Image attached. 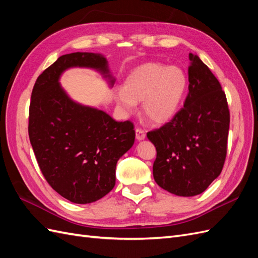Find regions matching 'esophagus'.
Segmentation results:
<instances>
[{"instance_id": "34e87169", "label": "esophagus", "mask_w": 258, "mask_h": 258, "mask_svg": "<svg viewBox=\"0 0 258 258\" xmlns=\"http://www.w3.org/2000/svg\"><path fill=\"white\" fill-rule=\"evenodd\" d=\"M135 133H136V140L137 141H143L145 140V137H146V134H145V132L141 128H136L135 130Z\"/></svg>"}]
</instances>
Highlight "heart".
<instances>
[{"label": "heart", "mask_w": 258, "mask_h": 258, "mask_svg": "<svg viewBox=\"0 0 258 258\" xmlns=\"http://www.w3.org/2000/svg\"><path fill=\"white\" fill-rule=\"evenodd\" d=\"M188 78L179 66L160 63H146L131 72L124 87L115 92L120 107L131 112L137 102L154 124H164L172 120L186 96Z\"/></svg>", "instance_id": "b5f03b06"}]
</instances>
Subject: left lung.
<instances>
[{
    "label": "left lung",
    "mask_w": 258,
    "mask_h": 258,
    "mask_svg": "<svg viewBox=\"0 0 258 258\" xmlns=\"http://www.w3.org/2000/svg\"><path fill=\"white\" fill-rule=\"evenodd\" d=\"M188 94L170 122L148 132L157 158L156 183L177 196L203 193L221 173L227 156L230 112L219 81L189 53Z\"/></svg>",
    "instance_id": "left-lung-1"
}]
</instances>
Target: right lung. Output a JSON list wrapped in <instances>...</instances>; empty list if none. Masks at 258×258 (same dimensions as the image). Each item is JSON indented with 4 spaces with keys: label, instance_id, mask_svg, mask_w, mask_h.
Listing matches in <instances>:
<instances>
[{
    "label": "right lung",
    "instance_id": "add662e5",
    "mask_svg": "<svg viewBox=\"0 0 258 258\" xmlns=\"http://www.w3.org/2000/svg\"><path fill=\"white\" fill-rule=\"evenodd\" d=\"M71 68H89L107 77L103 55L75 52L62 55L39 75L31 92L28 133L45 180L56 193L75 204H89L115 185L116 162L133 146L134 125L73 101L58 83Z\"/></svg>",
    "mask_w": 258,
    "mask_h": 258
}]
</instances>
